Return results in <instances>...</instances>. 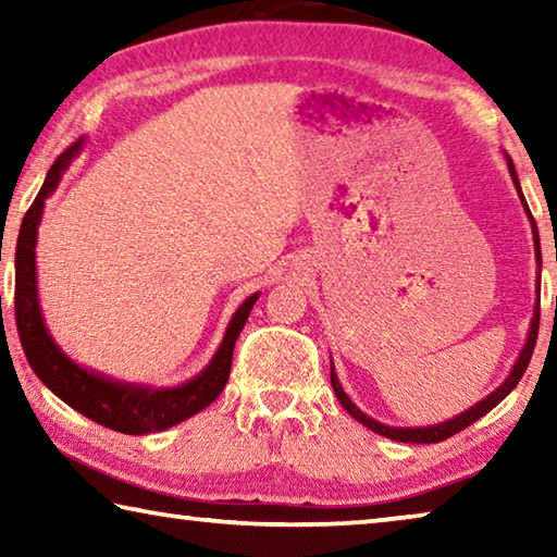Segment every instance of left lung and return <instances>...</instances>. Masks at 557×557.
<instances>
[{"instance_id": "1", "label": "left lung", "mask_w": 557, "mask_h": 557, "mask_svg": "<svg viewBox=\"0 0 557 557\" xmlns=\"http://www.w3.org/2000/svg\"><path fill=\"white\" fill-rule=\"evenodd\" d=\"M504 157H506V164H508V174H511V178H513V186H516L518 196H521V203H523V209L528 213V221H531V228H533L535 260H539V292H541V240H539V225H535L533 215H531V209H528V203L523 199V191H521V184H518V176H516V169H513L511 157H508V154H504ZM539 324H541V297L535 299V309H533L531 329H528V338H525V344L521 348V354H518V358H516L511 373L506 375V381L498 385L494 393H488L486 398H482L479 403L471 405L469 410L459 412V414H455V418H449L445 422H437V425H428V428H393V425H385V422L373 420L371 414H366L363 410H358L356 405H354V400L344 393L342 383H338V375L334 371V363H332V388L336 393L338 403L344 405L346 412L351 414V418H356L358 422H361V425H366L369 430L379 432V435H383V437L395 440V442H412V445H430V442H442V440H447L451 435H457V432H461L465 428H469L471 422H476L479 418H484L488 410H494L496 405L502 403L506 395L516 388L518 381L523 379L528 363H531V356H533V348H535V338H539Z\"/></svg>"}]
</instances>
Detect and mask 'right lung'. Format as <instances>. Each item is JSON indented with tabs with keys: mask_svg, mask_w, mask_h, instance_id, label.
<instances>
[{
	"mask_svg": "<svg viewBox=\"0 0 557 557\" xmlns=\"http://www.w3.org/2000/svg\"><path fill=\"white\" fill-rule=\"evenodd\" d=\"M83 145L86 143L78 139V143L71 145L55 159L49 174H46L39 196L29 206V211H26L22 221V228H18L14 260L16 329L18 338H22L26 361H29L34 373L65 405H71L73 410L86 414V418L98 422L102 428L122 432V435H147V432H159L178 425V422L209 408L219 398L231 375L233 346L238 342L260 292L250 295L235 309L219 351L213 354L209 366L199 375H194L191 381L174 385V388H152V385L145 383L110 379L106 373L83 369L69 354H63L61 346L49 334V329H46L39 305V285H36V235H39L46 199L59 188L63 172L73 162V157L81 152Z\"/></svg>",
	"mask_w": 557,
	"mask_h": 557,
	"instance_id": "1",
	"label": "right lung"
}]
</instances>
